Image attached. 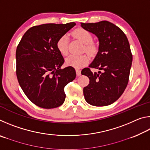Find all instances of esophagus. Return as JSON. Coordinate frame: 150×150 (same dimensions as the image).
Masks as SVG:
<instances>
[{
  "label": "esophagus",
  "instance_id": "1",
  "mask_svg": "<svg viewBox=\"0 0 150 150\" xmlns=\"http://www.w3.org/2000/svg\"><path fill=\"white\" fill-rule=\"evenodd\" d=\"M76 74H77V76H80L81 75V70L79 69H76Z\"/></svg>",
  "mask_w": 150,
  "mask_h": 150
}]
</instances>
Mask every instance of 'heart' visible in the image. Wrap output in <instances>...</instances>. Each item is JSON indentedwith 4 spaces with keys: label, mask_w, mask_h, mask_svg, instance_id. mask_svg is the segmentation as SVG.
I'll use <instances>...</instances> for the list:
<instances>
[{
    "label": "heart",
    "mask_w": 150,
    "mask_h": 150,
    "mask_svg": "<svg viewBox=\"0 0 150 150\" xmlns=\"http://www.w3.org/2000/svg\"><path fill=\"white\" fill-rule=\"evenodd\" d=\"M74 37L80 40L85 44L84 50L89 54H94L96 52L97 46L95 42H93V35L90 32L83 28H78L73 32ZM68 38L67 35H63L60 37L57 42V48L61 54L66 55L68 52ZM90 58L87 55H70L65 59V63L68 66H71L75 68H81L87 64L89 62Z\"/></svg>",
    "instance_id": "obj_1"
}]
</instances>
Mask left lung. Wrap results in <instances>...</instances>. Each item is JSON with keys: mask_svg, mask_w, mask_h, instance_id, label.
Segmentation results:
<instances>
[{"mask_svg": "<svg viewBox=\"0 0 150 150\" xmlns=\"http://www.w3.org/2000/svg\"><path fill=\"white\" fill-rule=\"evenodd\" d=\"M81 25L99 40L95 59L81 71V74L90 80L83 88L85 99L95 106L111 105L120 97L128 83L132 54L128 38L120 28L105 20ZM91 68L102 71L93 73Z\"/></svg>", "mask_w": 150, "mask_h": 150, "instance_id": "8db88e82", "label": "left lung"}]
</instances>
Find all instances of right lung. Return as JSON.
<instances>
[{
    "mask_svg": "<svg viewBox=\"0 0 150 150\" xmlns=\"http://www.w3.org/2000/svg\"><path fill=\"white\" fill-rule=\"evenodd\" d=\"M45 24L30 28L24 34L16 52V76L28 99L39 107L57 108L64 103V88L75 79L71 66L62 69L64 63L57 42L75 26Z\"/></svg>",
    "mask_w": 150,
    "mask_h": 150,
    "instance_id": "right-lung-1",
    "label": "right lung"
}]
</instances>
